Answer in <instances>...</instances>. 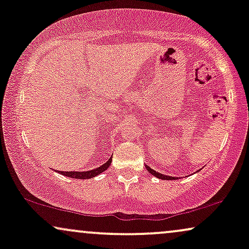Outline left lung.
Returning <instances> with one entry per match:
<instances>
[{
  "label": "left lung",
  "instance_id": "left-lung-1",
  "mask_svg": "<svg viewBox=\"0 0 249 249\" xmlns=\"http://www.w3.org/2000/svg\"><path fill=\"white\" fill-rule=\"evenodd\" d=\"M146 170L148 171V172H150L151 174H153L154 177H157V178H159V179H162V180H174V179H177L176 177H170V176H165V174H161V173H159V172H157V171H154V170H152V168H151L150 166H146Z\"/></svg>",
  "mask_w": 249,
  "mask_h": 249
}]
</instances>
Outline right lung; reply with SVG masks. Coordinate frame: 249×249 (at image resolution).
Wrapping results in <instances>:
<instances>
[{
  "label": "right lung",
  "instance_id": "add662e5",
  "mask_svg": "<svg viewBox=\"0 0 249 249\" xmlns=\"http://www.w3.org/2000/svg\"><path fill=\"white\" fill-rule=\"evenodd\" d=\"M111 161H112V158H110L108 160L103 164L102 166L95 168V170L91 171H85V172H75V171H58V173L63 174L65 177H70V178H76V179H90L93 178V177L98 176L102 172H104L105 170H107L108 166L111 165Z\"/></svg>",
  "mask_w": 249,
  "mask_h": 249
}]
</instances>
